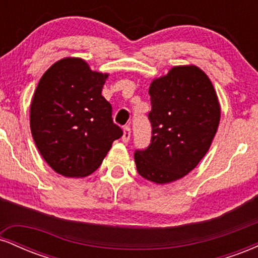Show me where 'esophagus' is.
Returning a JSON list of instances; mask_svg holds the SVG:
<instances>
[{"label": "esophagus", "instance_id": "34e87169", "mask_svg": "<svg viewBox=\"0 0 258 258\" xmlns=\"http://www.w3.org/2000/svg\"><path fill=\"white\" fill-rule=\"evenodd\" d=\"M130 138H131V128H130L128 126H126L125 128H123V135H122V142H127L130 141Z\"/></svg>", "mask_w": 258, "mask_h": 258}]
</instances>
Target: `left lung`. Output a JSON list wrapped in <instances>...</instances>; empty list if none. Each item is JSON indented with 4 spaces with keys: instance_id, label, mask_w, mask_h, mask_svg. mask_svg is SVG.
Returning a JSON list of instances; mask_svg holds the SVG:
<instances>
[{
    "instance_id": "obj_1",
    "label": "left lung",
    "mask_w": 258,
    "mask_h": 258,
    "mask_svg": "<svg viewBox=\"0 0 258 258\" xmlns=\"http://www.w3.org/2000/svg\"><path fill=\"white\" fill-rule=\"evenodd\" d=\"M152 143L135 154L143 178L156 184L178 180L206 155L217 132L221 105L211 80L197 65H178L149 87Z\"/></svg>"
}]
</instances>
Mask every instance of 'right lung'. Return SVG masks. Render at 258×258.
<instances>
[{
	"instance_id": "1",
	"label": "right lung",
	"mask_w": 258,
	"mask_h": 258,
	"mask_svg": "<svg viewBox=\"0 0 258 258\" xmlns=\"http://www.w3.org/2000/svg\"><path fill=\"white\" fill-rule=\"evenodd\" d=\"M108 73L94 72L82 58L55 61L38 82L30 104V130L52 170L80 178L97 170L122 136L102 96Z\"/></svg>"
}]
</instances>
